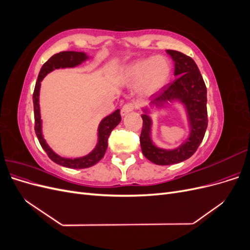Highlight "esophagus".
Listing matches in <instances>:
<instances>
[{
	"label": "esophagus",
	"instance_id": "esophagus-1",
	"mask_svg": "<svg viewBox=\"0 0 250 250\" xmlns=\"http://www.w3.org/2000/svg\"><path fill=\"white\" fill-rule=\"evenodd\" d=\"M135 109V104L133 103H126L124 106L121 109V115L126 116L127 113H129Z\"/></svg>",
	"mask_w": 250,
	"mask_h": 250
}]
</instances>
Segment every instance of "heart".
Wrapping results in <instances>:
<instances>
[{"instance_id": "heart-1", "label": "heart", "mask_w": 250, "mask_h": 250, "mask_svg": "<svg viewBox=\"0 0 250 250\" xmlns=\"http://www.w3.org/2000/svg\"><path fill=\"white\" fill-rule=\"evenodd\" d=\"M171 64L167 58L154 56L141 59L128 65L123 72V80L128 85H138L141 96L156 93L169 82Z\"/></svg>"}]
</instances>
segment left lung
<instances>
[{
  "label": "left lung",
  "mask_w": 250,
  "mask_h": 250,
  "mask_svg": "<svg viewBox=\"0 0 250 250\" xmlns=\"http://www.w3.org/2000/svg\"><path fill=\"white\" fill-rule=\"evenodd\" d=\"M167 53L175 62L174 75L177 78L158 92L151 105L162 107L172 101L183 103L188 112L191 132L188 139L176 149L158 148L151 140L152 121L148 115L149 110L143 109V128L140 137L142 152L150 162L160 166L178 164L190 158L201 144L208 127L207 86L197 64L190 56L181 52L167 50Z\"/></svg>",
  "instance_id": "1"
}]
</instances>
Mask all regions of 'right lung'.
I'll use <instances>...</instances> for the list:
<instances>
[{"instance_id":"obj_1","label":"right lung","mask_w":250,"mask_h":250,"mask_svg":"<svg viewBox=\"0 0 250 250\" xmlns=\"http://www.w3.org/2000/svg\"><path fill=\"white\" fill-rule=\"evenodd\" d=\"M88 58V56L83 52H75V51H63L59 52L57 54L53 55L48 62L43 63L42 66L41 72L39 74V78H37L34 93H33V105H34V121L35 126L34 130L36 133V137L40 141L41 146L42 149L46 151V153L51 160L62 166V167L71 168V169H85L89 168L92 166L96 165L101 158L104 156L105 151L107 149V140L112 131L120 122H121V115L120 109H117L111 115L105 117L98 128V144L95 149L89 154L78 157V158H64L57 155L54 151H53L48 144L44 141L42 132V119H41V110H40V89H41V82L47 74L54 71L56 69H63V67H74L76 65L81 64L83 62Z\"/></svg>"}]
</instances>
